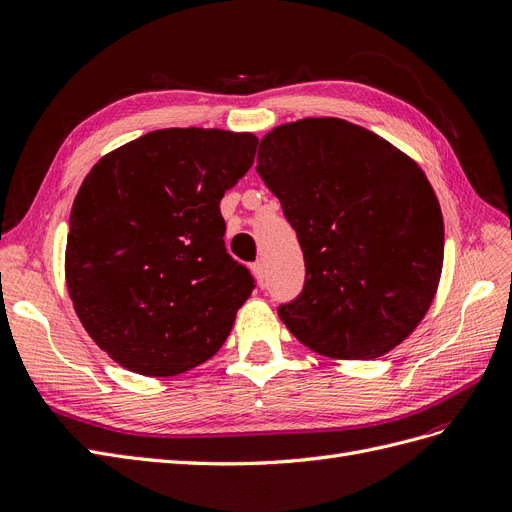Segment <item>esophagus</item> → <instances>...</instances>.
Returning <instances> with one entry per match:
<instances>
[{"mask_svg":"<svg viewBox=\"0 0 512 512\" xmlns=\"http://www.w3.org/2000/svg\"><path fill=\"white\" fill-rule=\"evenodd\" d=\"M252 269H254L256 280H258L260 284H265V280H267V267H265V262H262V260H256L254 265H252Z\"/></svg>","mask_w":512,"mask_h":512,"instance_id":"obj_1","label":"esophagus"}]
</instances>
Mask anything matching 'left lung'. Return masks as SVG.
Instances as JSON below:
<instances>
[{
  "mask_svg": "<svg viewBox=\"0 0 512 512\" xmlns=\"http://www.w3.org/2000/svg\"><path fill=\"white\" fill-rule=\"evenodd\" d=\"M256 173L297 232L305 282L277 314L303 346L369 361L416 329L436 294L444 222L425 173L391 143L335 117L260 141Z\"/></svg>",
  "mask_w": 512,
  "mask_h": 512,
  "instance_id": "1",
  "label": "left lung"
}]
</instances>
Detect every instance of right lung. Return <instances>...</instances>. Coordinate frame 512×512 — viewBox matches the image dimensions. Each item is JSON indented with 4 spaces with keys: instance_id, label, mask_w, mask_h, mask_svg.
Masks as SVG:
<instances>
[{
    "instance_id": "obj_1",
    "label": "right lung",
    "mask_w": 512,
    "mask_h": 512,
    "mask_svg": "<svg viewBox=\"0 0 512 512\" xmlns=\"http://www.w3.org/2000/svg\"><path fill=\"white\" fill-rule=\"evenodd\" d=\"M250 132L168 128L89 170L70 213L66 282L91 339L134 374L218 352L254 275L226 252L220 200L254 164Z\"/></svg>"
}]
</instances>
